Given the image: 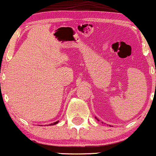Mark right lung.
I'll return each mask as SVG.
<instances>
[{"label":"right lung","mask_w":156,"mask_h":156,"mask_svg":"<svg viewBox=\"0 0 156 156\" xmlns=\"http://www.w3.org/2000/svg\"><path fill=\"white\" fill-rule=\"evenodd\" d=\"M58 121H56V122H55V123H52V125H55V124H56V123H58Z\"/></svg>","instance_id":"1"}]
</instances>
